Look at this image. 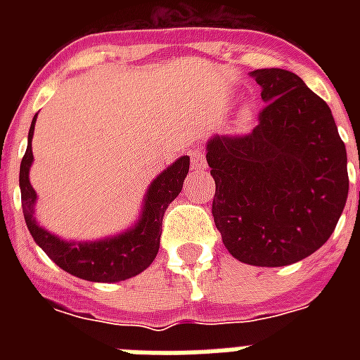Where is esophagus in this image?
Masks as SVG:
<instances>
[{
	"instance_id": "obj_1",
	"label": "esophagus",
	"mask_w": 360,
	"mask_h": 360,
	"mask_svg": "<svg viewBox=\"0 0 360 360\" xmlns=\"http://www.w3.org/2000/svg\"><path fill=\"white\" fill-rule=\"evenodd\" d=\"M191 158H192V169L200 172V169L207 168V162H205V155H203V151H194L191 155Z\"/></svg>"
}]
</instances>
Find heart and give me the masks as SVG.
Returning a JSON list of instances; mask_svg holds the SVG:
<instances>
[{
    "mask_svg": "<svg viewBox=\"0 0 360 360\" xmlns=\"http://www.w3.org/2000/svg\"><path fill=\"white\" fill-rule=\"evenodd\" d=\"M243 117H245V120H248V114H243Z\"/></svg>",
    "mask_w": 360,
    "mask_h": 360,
    "instance_id": "obj_1",
    "label": "heart"
}]
</instances>
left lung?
I'll list each match as a JSON object with an SVG mask.
<instances>
[{
	"label": "left lung",
	"mask_w": 360,
	"mask_h": 360,
	"mask_svg": "<svg viewBox=\"0 0 360 360\" xmlns=\"http://www.w3.org/2000/svg\"><path fill=\"white\" fill-rule=\"evenodd\" d=\"M265 108L245 136L207 141L214 226L231 256L257 267L301 262L327 243L349 191L335 117L297 75L257 69Z\"/></svg>",
	"instance_id": "1"
}]
</instances>
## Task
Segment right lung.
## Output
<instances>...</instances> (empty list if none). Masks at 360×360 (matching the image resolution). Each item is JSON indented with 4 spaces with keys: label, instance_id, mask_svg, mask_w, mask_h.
Wrapping results in <instances>:
<instances>
[{
    "label": "right lung",
    "instance_id": "1",
    "mask_svg": "<svg viewBox=\"0 0 360 360\" xmlns=\"http://www.w3.org/2000/svg\"><path fill=\"white\" fill-rule=\"evenodd\" d=\"M35 121L37 115L31 121L27 149L20 164V192H22V211H24L25 224L37 245L63 271L89 282H121L146 271L157 257L164 213L169 203L179 196L183 181L188 174L191 158L186 155L177 158L153 181L143 198L140 219L132 228L120 236L91 240V243L63 240L41 228L33 217L37 194L30 183V168L33 162L31 138L35 130Z\"/></svg>",
    "mask_w": 360,
    "mask_h": 360
}]
</instances>
